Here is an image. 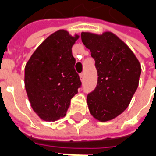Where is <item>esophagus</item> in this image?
Listing matches in <instances>:
<instances>
[{
	"instance_id": "1",
	"label": "esophagus",
	"mask_w": 156,
	"mask_h": 156,
	"mask_svg": "<svg viewBox=\"0 0 156 156\" xmlns=\"http://www.w3.org/2000/svg\"><path fill=\"white\" fill-rule=\"evenodd\" d=\"M80 78H81V80H83L84 79V73H80Z\"/></svg>"
}]
</instances>
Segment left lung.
Instances as JSON below:
<instances>
[{
	"label": "left lung",
	"mask_w": 156,
	"mask_h": 156,
	"mask_svg": "<svg viewBox=\"0 0 156 156\" xmlns=\"http://www.w3.org/2000/svg\"><path fill=\"white\" fill-rule=\"evenodd\" d=\"M98 73L97 86L87 96L89 111L98 120H111L124 111L139 85L141 67L133 51L112 32H82Z\"/></svg>",
	"instance_id": "obj_1"
}]
</instances>
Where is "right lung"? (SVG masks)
<instances>
[{"label":"right lung","mask_w":156,"mask_h":156,"mask_svg":"<svg viewBox=\"0 0 156 156\" xmlns=\"http://www.w3.org/2000/svg\"><path fill=\"white\" fill-rule=\"evenodd\" d=\"M78 38L59 30L36 49L25 67V88L33 110L46 121L64 117L82 85L72 47Z\"/></svg>","instance_id":"right-lung-1"}]
</instances>
